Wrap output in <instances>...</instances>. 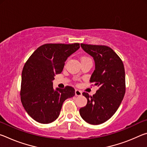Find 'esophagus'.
I'll return each instance as SVG.
<instances>
[{
  "label": "esophagus",
  "instance_id": "34e87169",
  "mask_svg": "<svg viewBox=\"0 0 147 147\" xmlns=\"http://www.w3.org/2000/svg\"><path fill=\"white\" fill-rule=\"evenodd\" d=\"M75 95L76 96H81L82 95V91L79 89H75Z\"/></svg>",
  "mask_w": 147,
  "mask_h": 147
}]
</instances>
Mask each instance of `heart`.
<instances>
[{"instance_id": "1", "label": "heart", "mask_w": 147, "mask_h": 147, "mask_svg": "<svg viewBox=\"0 0 147 147\" xmlns=\"http://www.w3.org/2000/svg\"><path fill=\"white\" fill-rule=\"evenodd\" d=\"M86 58H88V57H86V56L82 57V58H81V60H82V59H86Z\"/></svg>"}]
</instances>
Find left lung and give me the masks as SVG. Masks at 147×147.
Masks as SVG:
<instances>
[{
  "mask_svg": "<svg viewBox=\"0 0 147 147\" xmlns=\"http://www.w3.org/2000/svg\"><path fill=\"white\" fill-rule=\"evenodd\" d=\"M80 45L94 59L95 69L90 82L99 88L93 96L84 92L88 103L79 112L87 123L96 125L110 119L120 106L126 91L125 71L121 59L110 47L83 43Z\"/></svg>",
  "mask_w": 147,
  "mask_h": 147,
  "instance_id": "1",
  "label": "left lung"
}]
</instances>
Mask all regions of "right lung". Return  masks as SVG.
Here are the masks:
<instances>
[{
  "label": "right lung",
  "mask_w": 147,
  "mask_h": 147,
  "mask_svg": "<svg viewBox=\"0 0 147 147\" xmlns=\"http://www.w3.org/2000/svg\"><path fill=\"white\" fill-rule=\"evenodd\" d=\"M79 43L45 44L30 56L22 71L21 100L27 113L37 122L49 124L56 120L63 102L75 94L71 86L53 88V81L61 73L69 56Z\"/></svg>",
  "instance_id": "obj_1"
}]
</instances>
